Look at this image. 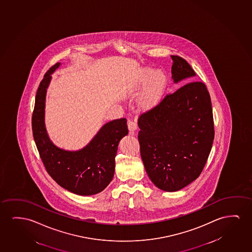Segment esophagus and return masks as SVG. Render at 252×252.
<instances>
[{
    "label": "esophagus",
    "instance_id": "obj_1",
    "mask_svg": "<svg viewBox=\"0 0 252 252\" xmlns=\"http://www.w3.org/2000/svg\"><path fill=\"white\" fill-rule=\"evenodd\" d=\"M128 129H129V134L133 135L134 131L137 129V123H136V121H128Z\"/></svg>",
    "mask_w": 252,
    "mask_h": 252
}]
</instances>
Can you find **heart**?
<instances>
[{"instance_id":"obj_1","label":"heart","mask_w":252,"mask_h":252,"mask_svg":"<svg viewBox=\"0 0 252 252\" xmlns=\"http://www.w3.org/2000/svg\"><path fill=\"white\" fill-rule=\"evenodd\" d=\"M167 85V77L164 71H156L147 68L141 71L134 85L135 93H142L140 103L144 108H152L163 98Z\"/></svg>"}]
</instances>
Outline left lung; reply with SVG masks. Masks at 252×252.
<instances>
[{
    "instance_id": "left-lung-1",
    "label": "left lung",
    "mask_w": 252,
    "mask_h": 252,
    "mask_svg": "<svg viewBox=\"0 0 252 252\" xmlns=\"http://www.w3.org/2000/svg\"><path fill=\"white\" fill-rule=\"evenodd\" d=\"M171 58L174 83L196 75L183 58ZM138 126L142 162L157 188L179 191L199 177L214 139L213 108L204 83L190 82L168 94L139 117Z\"/></svg>"
}]
</instances>
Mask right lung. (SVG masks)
<instances>
[{
	"mask_svg": "<svg viewBox=\"0 0 252 252\" xmlns=\"http://www.w3.org/2000/svg\"><path fill=\"white\" fill-rule=\"evenodd\" d=\"M61 63L47 71L39 84L32 112L33 139L46 170L61 187L78 195H93L103 191L112 181L115 157L121 139L128 135L126 118L104 124L85 148L67 151L50 140L45 126L46 90L51 74Z\"/></svg>",
	"mask_w": 252,
	"mask_h": 252,
	"instance_id": "add662e5",
	"label": "right lung"
}]
</instances>
